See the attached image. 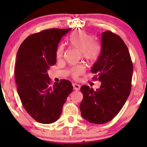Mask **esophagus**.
<instances>
[{
    "mask_svg": "<svg viewBox=\"0 0 147 147\" xmlns=\"http://www.w3.org/2000/svg\"><path fill=\"white\" fill-rule=\"evenodd\" d=\"M72 86H73L74 90H79V89H80V85H79V84H72Z\"/></svg>",
    "mask_w": 147,
    "mask_h": 147,
    "instance_id": "esophagus-1",
    "label": "esophagus"
}]
</instances>
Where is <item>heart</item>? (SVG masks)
Returning <instances> with one entry per match:
<instances>
[{
  "mask_svg": "<svg viewBox=\"0 0 147 147\" xmlns=\"http://www.w3.org/2000/svg\"><path fill=\"white\" fill-rule=\"evenodd\" d=\"M70 45L74 48L77 49L82 53L84 59L90 61H94L97 59L100 48L97 43L94 42V39L91 35L82 30H79L72 33L69 38ZM65 51L63 44L60 45L57 50V57L61 59ZM85 72V68L82 65L75 67L70 69V72L75 79H77L79 76L83 75Z\"/></svg>",
  "mask_w": 147,
  "mask_h": 147,
  "instance_id": "1",
  "label": "heart"
}]
</instances>
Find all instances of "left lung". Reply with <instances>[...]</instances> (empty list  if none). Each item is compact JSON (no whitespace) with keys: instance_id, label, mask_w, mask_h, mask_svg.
<instances>
[{"instance_id":"8db88e82","label":"left lung","mask_w":147,"mask_h":147,"mask_svg":"<svg viewBox=\"0 0 147 147\" xmlns=\"http://www.w3.org/2000/svg\"><path fill=\"white\" fill-rule=\"evenodd\" d=\"M101 38V53L91 68L93 79L102 82L94 90L84 85L81 92V114L86 120L96 124L112 120L127 100L131 89L133 63L123 40L111 31L104 32Z\"/></svg>"}]
</instances>
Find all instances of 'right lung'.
I'll return each instance as SVG.
<instances>
[{
  "mask_svg": "<svg viewBox=\"0 0 147 147\" xmlns=\"http://www.w3.org/2000/svg\"><path fill=\"white\" fill-rule=\"evenodd\" d=\"M70 30L52 28L33 34L25 38L17 52L14 75L18 94L25 111L41 124L56 122L73 88L66 79L51 86L48 74L57 62L60 40Z\"/></svg>",
  "mask_w": 147,
  "mask_h": 147,
  "instance_id": "1",
  "label": "right lung"
}]
</instances>
